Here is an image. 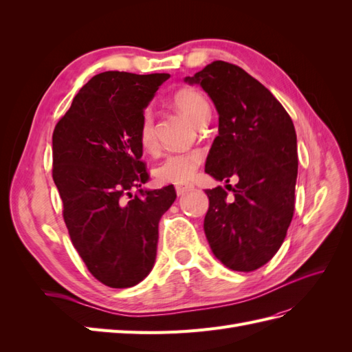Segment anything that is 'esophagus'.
<instances>
[{"instance_id":"obj_1","label":"esophagus","mask_w":352,"mask_h":352,"mask_svg":"<svg viewBox=\"0 0 352 352\" xmlns=\"http://www.w3.org/2000/svg\"><path fill=\"white\" fill-rule=\"evenodd\" d=\"M192 189H194L192 184H179V185H176V194L177 195H185Z\"/></svg>"}]
</instances>
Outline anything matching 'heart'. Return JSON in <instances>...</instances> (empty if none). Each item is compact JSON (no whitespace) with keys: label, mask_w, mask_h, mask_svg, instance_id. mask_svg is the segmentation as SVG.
Wrapping results in <instances>:
<instances>
[{"label":"heart","mask_w":352,"mask_h":352,"mask_svg":"<svg viewBox=\"0 0 352 352\" xmlns=\"http://www.w3.org/2000/svg\"><path fill=\"white\" fill-rule=\"evenodd\" d=\"M176 107L194 124H199L210 114V105L204 95L195 89H182L175 95ZM154 119L153 113L146 110L140 127V142L148 150L154 145ZM202 162L201 151L168 153L154 166L153 175L160 184H184L192 177Z\"/></svg>","instance_id":"obj_1"}]
</instances>
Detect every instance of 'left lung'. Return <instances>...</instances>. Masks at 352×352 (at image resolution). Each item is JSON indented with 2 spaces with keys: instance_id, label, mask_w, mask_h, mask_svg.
Segmentation results:
<instances>
[{
  "instance_id": "8db88e82",
  "label": "left lung",
  "mask_w": 352,
  "mask_h": 352,
  "mask_svg": "<svg viewBox=\"0 0 352 352\" xmlns=\"http://www.w3.org/2000/svg\"><path fill=\"white\" fill-rule=\"evenodd\" d=\"M189 85L204 89L219 114V136L206 173L229 184L206 189L204 232L212 254L235 272L260 269L279 251L294 216L298 173L296 133L273 94L243 69L212 61Z\"/></svg>"
}]
</instances>
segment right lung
Segmentation results:
<instances>
[{
  "label": "right lung",
  "instance_id": "obj_1",
  "mask_svg": "<svg viewBox=\"0 0 352 352\" xmlns=\"http://www.w3.org/2000/svg\"><path fill=\"white\" fill-rule=\"evenodd\" d=\"M168 78L100 73L52 133V179L72 243L94 278L110 287H131L150 274L158 221L176 199L173 185L141 188L148 180L140 142L144 110ZM132 187L138 188L133 197Z\"/></svg>",
  "mask_w": 352,
  "mask_h": 352
}]
</instances>
